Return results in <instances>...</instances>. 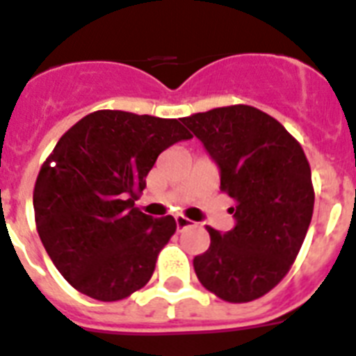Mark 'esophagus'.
Returning a JSON list of instances; mask_svg holds the SVG:
<instances>
[{"mask_svg": "<svg viewBox=\"0 0 356 356\" xmlns=\"http://www.w3.org/2000/svg\"><path fill=\"white\" fill-rule=\"evenodd\" d=\"M192 223H193V221H190V219L184 218V216H175V225H177L179 230L192 227Z\"/></svg>", "mask_w": 356, "mask_h": 356, "instance_id": "1", "label": "esophagus"}]
</instances>
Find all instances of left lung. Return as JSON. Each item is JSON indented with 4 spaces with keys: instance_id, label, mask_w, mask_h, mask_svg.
I'll use <instances>...</instances> for the list:
<instances>
[{
    "instance_id": "1",
    "label": "left lung",
    "mask_w": 356,
    "mask_h": 356,
    "mask_svg": "<svg viewBox=\"0 0 356 356\" xmlns=\"http://www.w3.org/2000/svg\"><path fill=\"white\" fill-rule=\"evenodd\" d=\"M203 143L232 197L236 227H207L210 247L193 258L199 282L225 302L261 298L298 256L314 208L311 166L296 138L252 106H227L181 118Z\"/></svg>"
}]
</instances>
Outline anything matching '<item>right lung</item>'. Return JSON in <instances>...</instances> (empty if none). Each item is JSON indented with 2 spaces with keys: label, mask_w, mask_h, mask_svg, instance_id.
Returning <instances> with one entry per match:
<instances>
[{
  "label": "right lung",
  "mask_w": 356,
  "mask_h": 356,
  "mask_svg": "<svg viewBox=\"0 0 356 356\" xmlns=\"http://www.w3.org/2000/svg\"><path fill=\"white\" fill-rule=\"evenodd\" d=\"M188 138L177 118L113 109L63 133L40 168L33 203L43 247L76 291L117 302L149 282L177 225L146 216L135 201L159 155Z\"/></svg>",
  "instance_id": "add662e5"
}]
</instances>
